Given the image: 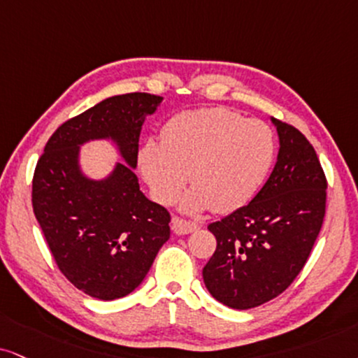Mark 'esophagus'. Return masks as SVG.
<instances>
[{
	"label": "esophagus",
	"mask_w": 358,
	"mask_h": 358,
	"mask_svg": "<svg viewBox=\"0 0 358 358\" xmlns=\"http://www.w3.org/2000/svg\"><path fill=\"white\" fill-rule=\"evenodd\" d=\"M199 229V224L191 222V220L174 217L172 219V231H174L178 236H186V234H191Z\"/></svg>",
	"instance_id": "obj_1"
}]
</instances>
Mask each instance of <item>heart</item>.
<instances>
[{
	"label": "heart",
	"mask_w": 358,
	"mask_h": 358,
	"mask_svg": "<svg viewBox=\"0 0 358 358\" xmlns=\"http://www.w3.org/2000/svg\"><path fill=\"white\" fill-rule=\"evenodd\" d=\"M275 141L266 122L226 108H204L174 116L162 129V143L145 141L139 167L161 202H172L186 186L182 199L191 213L213 207L231 213L247 204L271 169Z\"/></svg>",
	"instance_id": "obj_1"
}]
</instances>
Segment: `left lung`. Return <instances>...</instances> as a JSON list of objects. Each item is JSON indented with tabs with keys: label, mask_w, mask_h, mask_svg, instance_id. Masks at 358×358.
Returning <instances> with one entry per match:
<instances>
[{
	"label": "left lung",
	"mask_w": 358,
	"mask_h": 358,
	"mask_svg": "<svg viewBox=\"0 0 358 358\" xmlns=\"http://www.w3.org/2000/svg\"><path fill=\"white\" fill-rule=\"evenodd\" d=\"M279 154L249 204L209 224L217 247L202 268L210 295L245 310L292 284L306 266L325 215L327 179L315 149L294 126L272 117Z\"/></svg>",
	"instance_id": "1"
}]
</instances>
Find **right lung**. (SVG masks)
Masks as SVG:
<instances>
[{"label": "right lung", "mask_w": 358, "mask_h": 358, "mask_svg": "<svg viewBox=\"0 0 358 358\" xmlns=\"http://www.w3.org/2000/svg\"><path fill=\"white\" fill-rule=\"evenodd\" d=\"M161 96H113L61 124L46 143L33 176V210L57 267L76 289L114 301L144 280L171 236V215L141 192L139 134ZM111 138L126 165L106 180L82 174L78 148Z\"/></svg>", "instance_id": "right-lung-1"}]
</instances>
